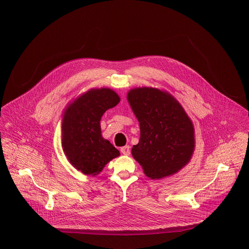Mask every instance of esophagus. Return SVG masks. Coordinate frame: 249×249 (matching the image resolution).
<instances>
[{"mask_svg":"<svg viewBox=\"0 0 249 249\" xmlns=\"http://www.w3.org/2000/svg\"><path fill=\"white\" fill-rule=\"evenodd\" d=\"M120 151H121V153H122L123 155H125V156H129L130 153H131L129 146H124V147H122V148L120 149Z\"/></svg>","mask_w":249,"mask_h":249,"instance_id":"1","label":"esophagus"}]
</instances>
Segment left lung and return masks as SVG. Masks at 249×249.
<instances>
[{
	"mask_svg": "<svg viewBox=\"0 0 249 249\" xmlns=\"http://www.w3.org/2000/svg\"><path fill=\"white\" fill-rule=\"evenodd\" d=\"M127 99L141 131L132 156L144 173L160 179L183 168L193 155L195 138L181 104L168 92L147 87L129 90Z\"/></svg>",
	"mask_w": 249,
	"mask_h": 249,
	"instance_id": "8db88e82",
	"label": "left lung"
}]
</instances>
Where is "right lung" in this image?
Returning a JSON list of instances; mask_svg holds the SVG:
<instances>
[{"label":"right lung","mask_w":249,"mask_h":249,"mask_svg":"<svg viewBox=\"0 0 249 249\" xmlns=\"http://www.w3.org/2000/svg\"><path fill=\"white\" fill-rule=\"evenodd\" d=\"M119 95L107 88L91 89L71 102L62 119L63 151L76 169L96 175L105 164L120 156L119 151L101 136L103 113L116 106Z\"/></svg>","instance_id":"right-lung-1"}]
</instances>
